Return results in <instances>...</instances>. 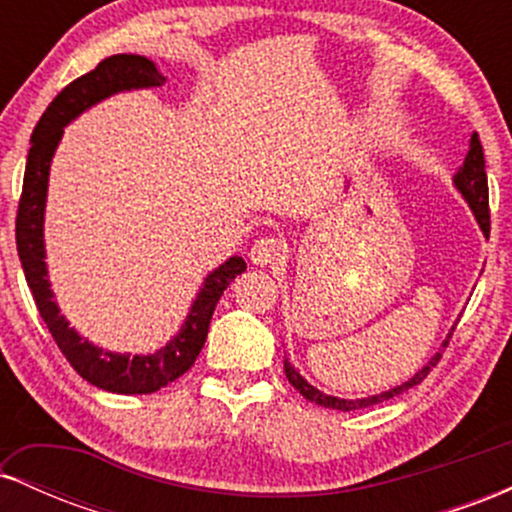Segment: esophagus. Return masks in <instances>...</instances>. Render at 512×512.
Instances as JSON below:
<instances>
[{
  "instance_id": "obj_1",
  "label": "esophagus",
  "mask_w": 512,
  "mask_h": 512,
  "mask_svg": "<svg viewBox=\"0 0 512 512\" xmlns=\"http://www.w3.org/2000/svg\"><path fill=\"white\" fill-rule=\"evenodd\" d=\"M284 250H286L284 240L274 238V236H264L252 243L250 260H252V264H260V267H264V264H272L279 260V257L284 255Z\"/></svg>"
}]
</instances>
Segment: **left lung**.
Instances as JSON below:
<instances>
[{"label":"left lung","mask_w":512,"mask_h":512,"mask_svg":"<svg viewBox=\"0 0 512 512\" xmlns=\"http://www.w3.org/2000/svg\"><path fill=\"white\" fill-rule=\"evenodd\" d=\"M455 187L462 192V197L467 199L469 209L474 211V219H477L481 231H484L486 236H489V228H491L489 182H486L484 149H481V142H479V134L477 132L472 134V142H469V151H467V156H464V163L460 166V170H457V173H455ZM450 337H452V332L448 334V339ZM448 339H445V342H443V349H445V346H448ZM438 361H440V354L433 356L431 361H428L426 366L414 375V378L407 380V383L392 387V390H387V392H380V395L363 397V399H339V397L325 395V392H320V390H317V387L310 385L308 380H305L303 375L291 366L289 358H286V361H284V373H286V378H289V383L296 387V390L301 392L305 399H310V402L320 404V407H325V409L354 411V409H363V407H373V404H380V402H385V399H392V397L402 395V392H407L409 387L419 385L421 380H424L426 375L431 373V368L436 366Z\"/></svg>","instance_id":"1"}]
</instances>
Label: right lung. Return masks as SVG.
<instances>
[{
	"label": "right lung",
	"instance_id": "add662e5",
	"mask_svg": "<svg viewBox=\"0 0 512 512\" xmlns=\"http://www.w3.org/2000/svg\"><path fill=\"white\" fill-rule=\"evenodd\" d=\"M163 84H166V76L158 72L156 64L146 57L113 55L98 64L93 72L64 86L31 134V151H28L19 214H16V250H19L28 289L33 293L38 313L48 325L52 339L81 378L101 387V390L117 392V395H151V392L178 380L182 373H187L192 363L197 361L204 342H207L209 322L216 303L228 289V284L245 272L243 257H228L219 269H214L204 279V286L199 289L180 332L166 346H161L156 354L146 356L103 351L101 346L91 344L74 327H69V322L57 308L55 293H52L48 281V264H45L43 221L45 202H48L50 163L64 134V127L91 105L101 103L115 93L132 91V88H158Z\"/></svg>",
	"mask_w": 512,
	"mask_h": 512
}]
</instances>
